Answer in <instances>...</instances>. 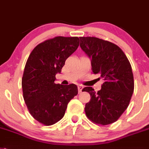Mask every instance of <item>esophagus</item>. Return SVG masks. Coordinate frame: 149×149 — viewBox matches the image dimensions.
Listing matches in <instances>:
<instances>
[{
	"instance_id": "obj_1",
	"label": "esophagus",
	"mask_w": 149,
	"mask_h": 149,
	"mask_svg": "<svg viewBox=\"0 0 149 149\" xmlns=\"http://www.w3.org/2000/svg\"><path fill=\"white\" fill-rule=\"evenodd\" d=\"M83 86H82V85H78V90H79V92H82V89H83Z\"/></svg>"
}]
</instances>
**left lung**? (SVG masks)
<instances>
[{"instance_id":"8db88e82","label":"left lung","mask_w":149,"mask_h":149,"mask_svg":"<svg viewBox=\"0 0 149 149\" xmlns=\"http://www.w3.org/2000/svg\"><path fill=\"white\" fill-rule=\"evenodd\" d=\"M80 47L91 60L92 72L104 80L98 92L92 87L82 91L90 94L85 111L89 120L102 125L112 123L126 111L134 90L130 63L114 44L95 37H79Z\"/></svg>"}]
</instances>
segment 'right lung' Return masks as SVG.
I'll use <instances>...</instances> for the list:
<instances>
[{"mask_svg": "<svg viewBox=\"0 0 149 149\" xmlns=\"http://www.w3.org/2000/svg\"><path fill=\"white\" fill-rule=\"evenodd\" d=\"M78 37H63L45 41L30 54L24 69L22 88L25 103L37 121L46 126L63 118L67 104L78 94L77 85L55 84L65 61L77 49Z\"/></svg>", "mask_w": 149, "mask_h": 149, "instance_id": "1", "label": "right lung"}]
</instances>
